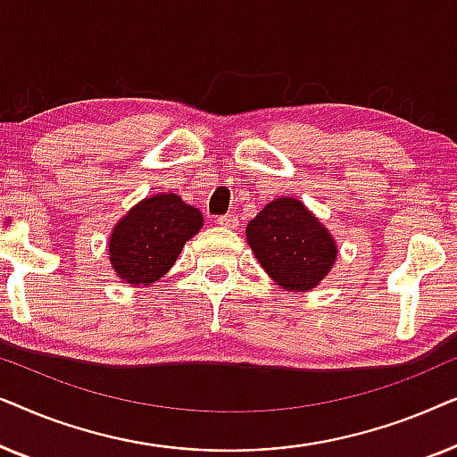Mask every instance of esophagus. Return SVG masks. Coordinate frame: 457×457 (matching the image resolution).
<instances>
[{
    "label": "esophagus",
    "instance_id": "1",
    "mask_svg": "<svg viewBox=\"0 0 457 457\" xmlns=\"http://www.w3.org/2000/svg\"><path fill=\"white\" fill-rule=\"evenodd\" d=\"M216 224H218V227H224V228H237V227H239V218H237L235 214L218 216Z\"/></svg>",
    "mask_w": 457,
    "mask_h": 457
}]
</instances>
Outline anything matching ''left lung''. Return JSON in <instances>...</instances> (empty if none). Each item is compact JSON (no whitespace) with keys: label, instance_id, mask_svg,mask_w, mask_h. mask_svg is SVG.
<instances>
[{"label":"left lung","instance_id":"obj_1","mask_svg":"<svg viewBox=\"0 0 457 457\" xmlns=\"http://www.w3.org/2000/svg\"><path fill=\"white\" fill-rule=\"evenodd\" d=\"M245 237L268 277L293 293L314 289L337 260L333 235L293 197L268 204L249 220Z\"/></svg>","mask_w":457,"mask_h":457}]
</instances>
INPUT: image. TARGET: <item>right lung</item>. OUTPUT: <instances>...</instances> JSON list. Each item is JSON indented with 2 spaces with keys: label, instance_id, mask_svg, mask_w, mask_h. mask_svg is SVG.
Here are the masks:
<instances>
[{
  "label": "right lung",
  "instance_id": "add662e5",
  "mask_svg": "<svg viewBox=\"0 0 457 457\" xmlns=\"http://www.w3.org/2000/svg\"><path fill=\"white\" fill-rule=\"evenodd\" d=\"M202 224V212L174 193L143 199L112 230V268L129 285H152L170 270Z\"/></svg>",
  "mask_w": 457,
  "mask_h": 457
}]
</instances>
